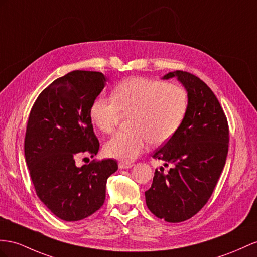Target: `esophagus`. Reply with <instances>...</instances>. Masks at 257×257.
<instances>
[{"label": "esophagus", "instance_id": "1", "mask_svg": "<svg viewBox=\"0 0 257 257\" xmlns=\"http://www.w3.org/2000/svg\"><path fill=\"white\" fill-rule=\"evenodd\" d=\"M118 166H119L120 169H127V168L133 167L134 164L130 163V162H120L119 164H118Z\"/></svg>", "mask_w": 257, "mask_h": 257}]
</instances>
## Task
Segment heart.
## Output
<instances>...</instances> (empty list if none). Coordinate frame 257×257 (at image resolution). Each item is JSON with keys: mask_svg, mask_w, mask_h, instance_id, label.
Returning a JSON list of instances; mask_svg holds the SVG:
<instances>
[{"mask_svg": "<svg viewBox=\"0 0 257 257\" xmlns=\"http://www.w3.org/2000/svg\"><path fill=\"white\" fill-rule=\"evenodd\" d=\"M188 106V92L182 85L130 77L115 85L111 100L95 98L89 115L96 128L111 134L121 114H133V130L116 134L105 144V153L109 157L130 162L143 152L149 141L153 146L168 141L180 128Z\"/></svg>", "mask_w": 257, "mask_h": 257, "instance_id": "heart-1", "label": "heart"}]
</instances>
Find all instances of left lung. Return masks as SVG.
Masks as SVG:
<instances>
[{
    "label": "left lung",
    "instance_id": "obj_1",
    "mask_svg": "<svg viewBox=\"0 0 257 257\" xmlns=\"http://www.w3.org/2000/svg\"><path fill=\"white\" fill-rule=\"evenodd\" d=\"M188 91L189 106L178 131L153 153L155 160L172 165L168 173L155 170L146 191L147 206L156 217L180 222L199 213L212 195L226 164L229 126L214 92L188 71L168 72Z\"/></svg>",
    "mask_w": 257,
    "mask_h": 257
}]
</instances>
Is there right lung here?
I'll return each instance as SVG.
<instances>
[{"instance_id":"right-lung-1","label":"right lung","mask_w":257,"mask_h":257,"mask_svg":"<svg viewBox=\"0 0 257 257\" xmlns=\"http://www.w3.org/2000/svg\"><path fill=\"white\" fill-rule=\"evenodd\" d=\"M106 78L98 71L74 70L52 82L30 110L25 157L39 199L65 221L81 220L100 209L115 160L76 166L81 154L96 155L100 142L90 119L91 104Z\"/></svg>"}]
</instances>
